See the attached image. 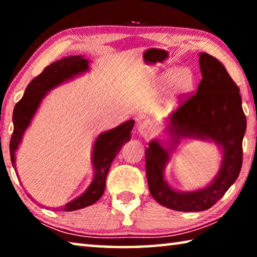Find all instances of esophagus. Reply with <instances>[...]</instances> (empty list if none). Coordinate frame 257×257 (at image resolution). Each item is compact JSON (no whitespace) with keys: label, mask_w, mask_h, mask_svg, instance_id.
<instances>
[{"label":"esophagus","mask_w":257,"mask_h":257,"mask_svg":"<svg viewBox=\"0 0 257 257\" xmlns=\"http://www.w3.org/2000/svg\"><path fill=\"white\" fill-rule=\"evenodd\" d=\"M138 132L142 135L143 137H149L153 133V127L152 124L149 122V121H142L138 125Z\"/></svg>","instance_id":"esophagus-1"}]
</instances>
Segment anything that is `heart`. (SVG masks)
<instances>
[{
  "label": "heart",
  "mask_w": 257,
  "mask_h": 257,
  "mask_svg": "<svg viewBox=\"0 0 257 257\" xmlns=\"http://www.w3.org/2000/svg\"><path fill=\"white\" fill-rule=\"evenodd\" d=\"M191 82H193V77H191L190 71L187 69H180L173 77V84L179 90L189 89Z\"/></svg>",
  "instance_id": "heart-1"
}]
</instances>
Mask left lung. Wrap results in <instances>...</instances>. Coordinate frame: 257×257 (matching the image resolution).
<instances>
[{"label":"left lung","mask_w":257,"mask_h":257,"mask_svg":"<svg viewBox=\"0 0 257 257\" xmlns=\"http://www.w3.org/2000/svg\"><path fill=\"white\" fill-rule=\"evenodd\" d=\"M202 80L197 92L189 93L170 115L175 143L180 137L208 138L222 149V163L206 188L178 193L164 180L165 163L170 153L152 141L145 150L146 176L152 196L161 205L182 212H199L221 199L239 176L242 165V138L246 115L239 88L223 64L207 53L199 54Z\"/></svg>","instance_id":"1"}]
</instances>
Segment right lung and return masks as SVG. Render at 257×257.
Returning a JSON list of instances; mask_svg holds the SVG:
<instances>
[{
	"label": "right lung",
	"mask_w": 257,
	"mask_h": 257,
	"mask_svg": "<svg viewBox=\"0 0 257 257\" xmlns=\"http://www.w3.org/2000/svg\"><path fill=\"white\" fill-rule=\"evenodd\" d=\"M87 69H88V60L84 59L82 56H66V58L55 61L54 63L47 66L41 75L35 77L29 82L23 98L16 104L14 116H12L14 133H12L10 139V156L14 167L16 162L15 153L20 144L23 135L47 90L58 86L64 80L70 79L78 73L86 71ZM134 124L135 121L129 120L114 129L99 135L95 142L93 150L95 172L92 184L81 196L67 203L62 207H56L55 210L66 212L80 210V208L93 205L95 202L101 198L104 189H105L106 176L110 170L112 161L119 153L124 143H127L132 138Z\"/></svg>",
	"instance_id": "add662e5"
}]
</instances>
